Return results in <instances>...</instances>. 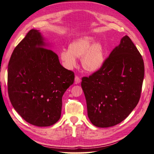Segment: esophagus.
<instances>
[{
    "label": "esophagus",
    "mask_w": 154,
    "mask_h": 154,
    "mask_svg": "<svg viewBox=\"0 0 154 154\" xmlns=\"http://www.w3.org/2000/svg\"><path fill=\"white\" fill-rule=\"evenodd\" d=\"M75 84H79L80 82H81V79H80V77H79L78 76H75Z\"/></svg>",
    "instance_id": "esophagus-1"
}]
</instances>
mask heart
<instances>
[{
  "instance_id": "heart-1",
  "label": "heart",
  "mask_w": 154,
  "mask_h": 154,
  "mask_svg": "<svg viewBox=\"0 0 154 154\" xmlns=\"http://www.w3.org/2000/svg\"><path fill=\"white\" fill-rule=\"evenodd\" d=\"M93 36L85 35L73 40L68 45V49H62L60 58L68 69L77 65L76 57H82V67L88 72L98 71L106 61V50L100 42H94Z\"/></svg>"
}]
</instances>
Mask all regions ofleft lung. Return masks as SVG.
<instances>
[{"label": "left lung", "mask_w": 154, "mask_h": 154, "mask_svg": "<svg viewBox=\"0 0 154 154\" xmlns=\"http://www.w3.org/2000/svg\"><path fill=\"white\" fill-rule=\"evenodd\" d=\"M144 75L142 56L125 35L101 69L82 78L90 122L98 128H109L125 119L140 99Z\"/></svg>", "instance_id": "left-lung-1"}]
</instances>
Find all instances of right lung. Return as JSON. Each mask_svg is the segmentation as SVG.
Here are the masks:
<instances>
[{
	"mask_svg": "<svg viewBox=\"0 0 154 154\" xmlns=\"http://www.w3.org/2000/svg\"><path fill=\"white\" fill-rule=\"evenodd\" d=\"M51 47L40 31L31 29L14 50L8 64L12 106L24 120L38 127L59 121L62 97L75 79L74 72L60 64Z\"/></svg>",
	"mask_w": 154,
	"mask_h": 154,
	"instance_id": "add662e5",
	"label": "right lung"
}]
</instances>
